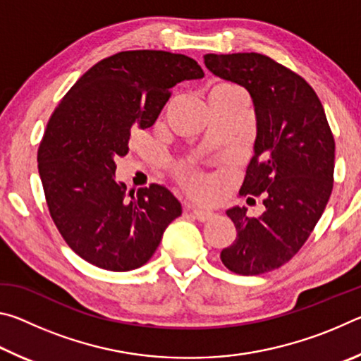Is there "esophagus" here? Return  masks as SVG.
Here are the masks:
<instances>
[{
    "mask_svg": "<svg viewBox=\"0 0 361 361\" xmlns=\"http://www.w3.org/2000/svg\"><path fill=\"white\" fill-rule=\"evenodd\" d=\"M191 215H192L194 218H197L199 221L205 223V221H209V219H212L213 213H212V212H209V210H202V209H194V210H191Z\"/></svg>",
    "mask_w": 361,
    "mask_h": 361,
    "instance_id": "34e87169",
    "label": "esophagus"
}]
</instances>
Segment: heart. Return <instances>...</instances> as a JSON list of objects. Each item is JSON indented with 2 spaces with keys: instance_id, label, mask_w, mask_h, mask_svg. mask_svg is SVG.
<instances>
[{
  "instance_id": "b5f03b06",
  "label": "heart",
  "mask_w": 361,
  "mask_h": 361,
  "mask_svg": "<svg viewBox=\"0 0 361 361\" xmlns=\"http://www.w3.org/2000/svg\"><path fill=\"white\" fill-rule=\"evenodd\" d=\"M219 87H232V85L221 84ZM183 183H185V186L194 194L205 192V188L209 185V181H207L205 176L199 173H185L183 175Z\"/></svg>"
}]
</instances>
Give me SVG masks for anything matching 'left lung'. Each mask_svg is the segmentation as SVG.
Returning a JSON list of instances; mask_svg holds the SVG:
<instances>
[{
    "label": "left lung",
    "instance_id": "8db88e82",
    "mask_svg": "<svg viewBox=\"0 0 361 361\" xmlns=\"http://www.w3.org/2000/svg\"><path fill=\"white\" fill-rule=\"evenodd\" d=\"M213 75L245 87L256 114L255 154L240 195H261L266 210L248 218L232 207L237 237L221 252L240 276L274 271L295 256L325 212L333 191L334 138L325 109L304 79L256 52L207 54Z\"/></svg>",
    "mask_w": 361,
    "mask_h": 361
}]
</instances>
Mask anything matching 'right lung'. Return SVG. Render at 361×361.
<instances>
[{"mask_svg":"<svg viewBox=\"0 0 361 361\" xmlns=\"http://www.w3.org/2000/svg\"><path fill=\"white\" fill-rule=\"evenodd\" d=\"M204 78L194 59L126 51L100 60L68 90L47 122L38 170L49 213L68 247L90 264L126 272L148 262L181 215L161 185L127 192L114 157L129 152L133 127L148 129L173 85Z\"/></svg>","mask_w":361,"mask_h":361,"instance_id":"obj_1","label":"right lung"}]
</instances>
